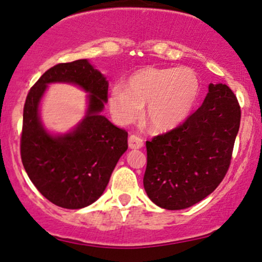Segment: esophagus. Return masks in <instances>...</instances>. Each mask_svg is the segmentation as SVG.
<instances>
[{
    "mask_svg": "<svg viewBox=\"0 0 262 262\" xmlns=\"http://www.w3.org/2000/svg\"><path fill=\"white\" fill-rule=\"evenodd\" d=\"M143 144H144V141L139 136L131 135L128 137V146H130V149H141Z\"/></svg>",
    "mask_w": 262,
    "mask_h": 262,
    "instance_id": "1",
    "label": "esophagus"
}]
</instances>
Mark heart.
<instances>
[{
	"label": "heart",
	"instance_id": "b5f03b06",
	"mask_svg": "<svg viewBox=\"0 0 262 262\" xmlns=\"http://www.w3.org/2000/svg\"><path fill=\"white\" fill-rule=\"evenodd\" d=\"M200 93L198 75L189 68H143L111 91L108 106L119 124H130L142 116L152 130H170L192 112Z\"/></svg>",
	"mask_w": 262,
	"mask_h": 262
}]
</instances>
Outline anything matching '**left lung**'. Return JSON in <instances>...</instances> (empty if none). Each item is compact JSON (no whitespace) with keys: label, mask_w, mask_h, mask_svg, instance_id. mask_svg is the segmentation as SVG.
I'll return each instance as SVG.
<instances>
[{"label":"left lung","mask_w":262,"mask_h":262,"mask_svg":"<svg viewBox=\"0 0 262 262\" xmlns=\"http://www.w3.org/2000/svg\"><path fill=\"white\" fill-rule=\"evenodd\" d=\"M241 121L227 84L209 85L203 105L181 125L146 142L144 189L152 203L182 210L218 187L230 166Z\"/></svg>","instance_id":"obj_1"}]
</instances>
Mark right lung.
Wrapping results in <instances>:
<instances>
[{
	"label": "right lung",
	"mask_w": 262,
	"mask_h": 262,
	"mask_svg": "<svg viewBox=\"0 0 262 262\" xmlns=\"http://www.w3.org/2000/svg\"><path fill=\"white\" fill-rule=\"evenodd\" d=\"M53 81L80 85L90 93L85 119L69 134L52 136L38 119V102ZM108 82L87 59L50 68L28 92L24 106L20 154L28 178L57 206L82 209L100 198L118 160L127 150V132L100 114Z\"/></svg>",
	"instance_id": "obj_1"
}]
</instances>
